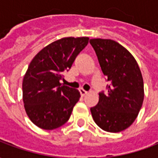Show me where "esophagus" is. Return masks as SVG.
<instances>
[{
	"label": "esophagus",
	"mask_w": 158,
	"mask_h": 158,
	"mask_svg": "<svg viewBox=\"0 0 158 158\" xmlns=\"http://www.w3.org/2000/svg\"><path fill=\"white\" fill-rule=\"evenodd\" d=\"M79 92H80V94H81V96H85L88 93V91H86V90H85L84 89H82V88H80L79 89Z\"/></svg>",
	"instance_id": "obj_1"
}]
</instances>
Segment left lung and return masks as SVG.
<instances>
[{"label":"left lung","instance_id":"1","mask_svg":"<svg viewBox=\"0 0 158 158\" xmlns=\"http://www.w3.org/2000/svg\"><path fill=\"white\" fill-rule=\"evenodd\" d=\"M102 71L110 85L99 93V102L90 108L101 129L120 132L132 124L144 100V83L138 63L123 46L113 40L91 39Z\"/></svg>","mask_w":158,"mask_h":158}]
</instances>
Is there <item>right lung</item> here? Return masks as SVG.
Returning <instances> with one entry per match:
<instances>
[{
    "mask_svg": "<svg viewBox=\"0 0 158 158\" xmlns=\"http://www.w3.org/2000/svg\"><path fill=\"white\" fill-rule=\"evenodd\" d=\"M88 42V37L58 40L31 61L23 80V100L27 115L36 126L52 130L68 122L80 94L60 81Z\"/></svg>",
    "mask_w": 158,
    "mask_h": 158,
    "instance_id": "right-lung-1",
    "label": "right lung"
}]
</instances>
